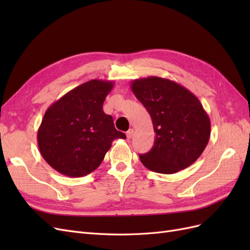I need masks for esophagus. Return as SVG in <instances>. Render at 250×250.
<instances>
[{"label":"esophagus","instance_id":"esophagus-1","mask_svg":"<svg viewBox=\"0 0 250 250\" xmlns=\"http://www.w3.org/2000/svg\"><path fill=\"white\" fill-rule=\"evenodd\" d=\"M133 134H134V130L133 129H129L128 130L127 132H126V135H127V139H131L132 137H133Z\"/></svg>","mask_w":250,"mask_h":250}]
</instances>
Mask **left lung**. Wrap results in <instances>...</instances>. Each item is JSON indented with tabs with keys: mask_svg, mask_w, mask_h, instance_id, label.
I'll use <instances>...</instances> for the list:
<instances>
[{
	"mask_svg": "<svg viewBox=\"0 0 250 250\" xmlns=\"http://www.w3.org/2000/svg\"><path fill=\"white\" fill-rule=\"evenodd\" d=\"M132 93L152 119L154 145L140 154L149 170L173 174L194 164L210 137V121L199 99L185 86L167 78L135 79Z\"/></svg>",
	"mask_w": 250,
	"mask_h": 250,
	"instance_id": "8db88e82",
	"label": "left lung"
}]
</instances>
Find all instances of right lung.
I'll return each mask as SVG.
<instances>
[{
	"label": "right lung",
	"instance_id": "obj_1",
	"mask_svg": "<svg viewBox=\"0 0 250 250\" xmlns=\"http://www.w3.org/2000/svg\"><path fill=\"white\" fill-rule=\"evenodd\" d=\"M115 83L93 79L73 88L44 112L37 131L43 160L62 175L82 177L99 167L118 131L103 102Z\"/></svg>",
	"mask_w": 250,
	"mask_h": 250
}]
</instances>
